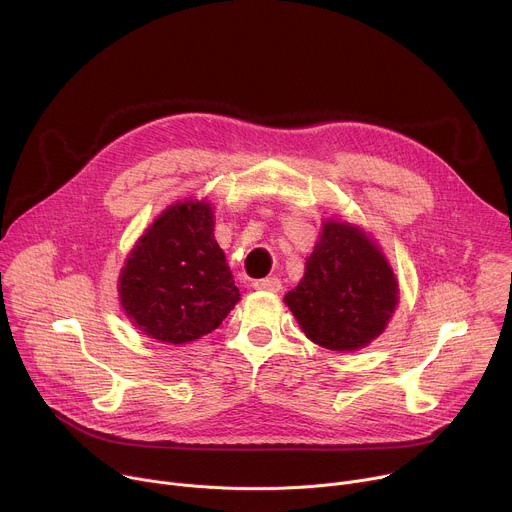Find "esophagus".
Here are the masks:
<instances>
[{
    "label": "esophagus",
    "instance_id": "esophagus-1",
    "mask_svg": "<svg viewBox=\"0 0 512 512\" xmlns=\"http://www.w3.org/2000/svg\"><path fill=\"white\" fill-rule=\"evenodd\" d=\"M253 287L259 289V291H273V294H275V291L281 289V281L277 277H265V279H257L253 283Z\"/></svg>",
    "mask_w": 512,
    "mask_h": 512
}]
</instances>
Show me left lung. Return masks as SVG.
I'll use <instances>...</instances> for the list:
<instances>
[{
	"label": "left lung",
	"instance_id": "1",
	"mask_svg": "<svg viewBox=\"0 0 512 512\" xmlns=\"http://www.w3.org/2000/svg\"><path fill=\"white\" fill-rule=\"evenodd\" d=\"M283 302L314 344L352 352L385 332L399 304V283L369 233L328 218L304 277Z\"/></svg>",
	"mask_w": 512,
	"mask_h": 512
}]
</instances>
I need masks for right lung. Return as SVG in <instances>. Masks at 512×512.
<instances>
[{"label":"right lung","mask_w":512,"mask_h":512,"mask_svg":"<svg viewBox=\"0 0 512 512\" xmlns=\"http://www.w3.org/2000/svg\"><path fill=\"white\" fill-rule=\"evenodd\" d=\"M119 304L129 322L164 344H188L216 330L241 300L206 200L170 204L125 259Z\"/></svg>","instance_id":"add662e5"}]
</instances>
